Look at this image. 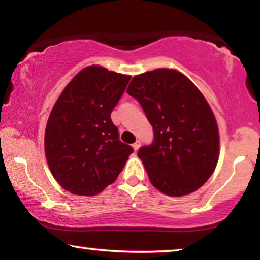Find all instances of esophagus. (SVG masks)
<instances>
[{
  "label": "esophagus",
  "instance_id": "34e87169",
  "mask_svg": "<svg viewBox=\"0 0 260 260\" xmlns=\"http://www.w3.org/2000/svg\"><path fill=\"white\" fill-rule=\"evenodd\" d=\"M140 147H141V142H140V141H136V142H135V143L133 144V148H134L135 151H137L138 149H140Z\"/></svg>",
  "mask_w": 260,
  "mask_h": 260
}]
</instances>
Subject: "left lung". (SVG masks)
Here are the masks:
<instances>
[{"label":"left lung","instance_id":"obj_1","mask_svg":"<svg viewBox=\"0 0 260 260\" xmlns=\"http://www.w3.org/2000/svg\"><path fill=\"white\" fill-rule=\"evenodd\" d=\"M136 98L154 129V142L138 150L149 180L169 197L204 186L219 159V129L199 88L179 71L157 69L134 77Z\"/></svg>","mask_w":260,"mask_h":260}]
</instances>
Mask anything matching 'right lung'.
<instances>
[{
	"mask_svg": "<svg viewBox=\"0 0 260 260\" xmlns=\"http://www.w3.org/2000/svg\"><path fill=\"white\" fill-rule=\"evenodd\" d=\"M130 76L92 65L80 71L53 106L45 154L63 189L92 197L113 183L134 149L119 141L111 112Z\"/></svg>",
	"mask_w": 260,
	"mask_h": 260,
	"instance_id": "1",
	"label": "right lung"
}]
</instances>
